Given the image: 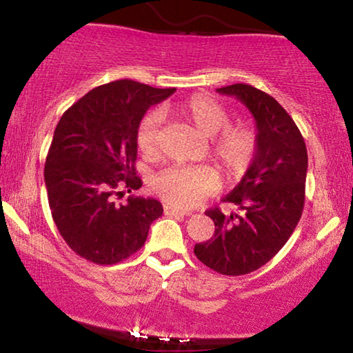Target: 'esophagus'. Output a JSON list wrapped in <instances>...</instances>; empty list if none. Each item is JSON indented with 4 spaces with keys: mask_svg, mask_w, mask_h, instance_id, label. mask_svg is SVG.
Masks as SVG:
<instances>
[{
    "mask_svg": "<svg viewBox=\"0 0 353 353\" xmlns=\"http://www.w3.org/2000/svg\"><path fill=\"white\" fill-rule=\"evenodd\" d=\"M163 214L168 216H186V215H190V212L180 210L170 204H163Z\"/></svg>",
    "mask_w": 353,
    "mask_h": 353,
    "instance_id": "obj_1",
    "label": "esophagus"
}]
</instances>
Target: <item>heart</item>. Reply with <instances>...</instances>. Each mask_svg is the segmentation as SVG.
I'll return each instance as SVG.
<instances>
[{"label":"heart","instance_id":"obj_1","mask_svg":"<svg viewBox=\"0 0 353 353\" xmlns=\"http://www.w3.org/2000/svg\"><path fill=\"white\" fill-rule=\"evenodd\" d=\"M202 137L210 138L209 154L223 172L226 181L243 178L259 154V133L248 122L231 123V114L220 101L209 94H192L176 105ZM162 115L149 112L138 125L137 143L146 157H156L161 151ZM220 175L210 165L168 167L152 178L151 186L167 204L190 209L215 194L220 188Z\"/></svg>","mask_w":353,"mask_h":353}]
</instances>
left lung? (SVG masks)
<instances>
[{
	"mask_svg": "<svg viewBox=\"0 0 353 353\" xmlns=\"http://www.w3.org/2000/svg\"><path fill=\"white\" fill-rule=\"evenodd\" d=\"M245 104L255 119L259 154L252 167L223 202L239 214L225 215L220 207L205 210L215 234L194 245L205 267L226 276L255 272L288 243L305 202L307 148L301 130L281 104L252 85L236 83L216 90Z\"/></svg>",
	"mask_w": 353,
	"mask_h": 353,
	"instance_id": "obj_1",
	"label": "left lung"
}]
</instances>
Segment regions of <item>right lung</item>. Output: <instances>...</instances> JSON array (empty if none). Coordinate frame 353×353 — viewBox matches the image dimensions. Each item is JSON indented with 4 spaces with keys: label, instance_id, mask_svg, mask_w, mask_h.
Here are the masks:
<instances>
[{
    "label": "right lung",
    "instance_id": "1",
    "mask_svg": "<svg viewBox=\"0 0 353 353\" xmlns=\"http://www.w3.org/2000/svg\"><path fill=\"white\" fill-rule=\"evenodd\" d=\"M173 93L115 80L86 93L57 123L45 163L48 202L67 245L88 262L128 259L162 215L156 199L130 196L122 204L117 196L141 188L134 168L138 125L152 104Z\"/></svg>",
    "mask_w": 353,
    "mask_h": 353
}]
</instances>
